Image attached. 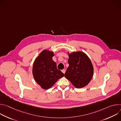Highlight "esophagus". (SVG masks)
<instances>
[{
    "instance_id": "obj_1",
    "label": "esophagus",
    "mask_w": 121,
    "mask_h": 121,
    "mask_svg": "<svg viewBox=\"0 0 121 121\" xmlns=\"http://www.w3.org/2000/svg\"><path fill=\"white\" fill-rule=\"evenodd\" d=\"M61 71L63 72V73L65 74V69H63V70H61Z\"/></svg>"
}]
</instances>
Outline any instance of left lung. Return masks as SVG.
<instances>
[{
	"label": "left lung",
	"instance_id": "left-lung-1",
	"mask_svg": "<svg viewBox=\"0 0 121 121\" xmlns=\"http://www.w3.org/2000/svg\"><path fill=\"white\" fill-rule=\"evenodd\" d=\"M67 54L69 66L65 77L76 88L85 87L90 82L93 75L94 68L91 60L81 51Z\"/></svg>",
	"mask_w": 121,
	"mask_h": 121
}]
</instances>
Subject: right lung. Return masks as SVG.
<instances>
[{"instance_id":"obj_1","label":"right lung","mask_w":121,"mask_h":121,"mask_svg":"<svg viewBox=\"0 0 121 121\" xmlns=\"http://www.w3.org/2000/svg\"><path fill=\"white\" fill-rule=\"evenodd\" d=\"M54 55L53 51L43 50L33 62L32 72L34 79L44 90L51 88L65 75L57 69L56 63L52 59Z\"/></svg>"}]
</instances>
